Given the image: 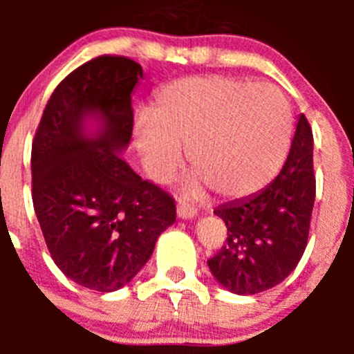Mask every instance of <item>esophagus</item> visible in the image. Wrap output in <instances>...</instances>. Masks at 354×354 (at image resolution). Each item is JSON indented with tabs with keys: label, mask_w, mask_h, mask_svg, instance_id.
Masks as SVG:
<instances>
[{
	"label": "esophagus",
	"mask_w": 354,
	"mask_h": 354,
	"mask_svg": "<svg viewBox=\"0 0 354 354\" xmlns=\"http://www.w3.org/2000/svg\"><path fill=\"white\" fill-rule=\"evenodd\" d=\"M178 216L181 219H192V217L197 216V209L195 205H190V203H185V202H178Z\"/></svg>",
	"instance_id": "34e87169"
}]
</instances>
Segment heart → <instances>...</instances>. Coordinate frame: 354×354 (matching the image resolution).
<instances>
[{
	"label": "heart",
	"instance_id": "obj_1",
	"mask_svg": "<svg viewBox=\"0 0 354 354\" xmlns=\"http://www.w3.org/2000/svg\"><path fill=\"white\" fill-rule=\"evenodd\" d=\"M135 144L147 173L166 181L181 162L195 167L192 187L241 198L262 190L283 167L292 137L288 99L270 85L236 77H185L157 88L152 116L135 121Z\"/></svg>",
	"mask_w": 354,
	"mask_h": 354
}]
</instances>
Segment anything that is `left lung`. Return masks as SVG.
Returning a JSON list of instances; mask_svg holds the SVG:
<instances>
[{
    "label": "left lung",
    "mask_w": 354,
    "mask_h": 354,
    "mask_svg": "<svg viewBox=\"0 0 354 354\" xmlns=\"http://www.w3.org/2000/svg\"><path fill=\"white\" fill-rule=\"evenodd\" d=\"M313 202V133L301 114L276 180L214 210L227 227L224 245L207 260L214 277L236 295H257L286 279L306 248Z\"/></svg>",
    "instance_id": "8db88e82"
}]
</instances>
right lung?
I'll return each instance as SVG.
<instances>
[{"instance_id": "add662e5", "label": "right lung", "mask_w": 354, "mask_h": 354, "mask_svg": "<svg viewBox=\"0 0 354 354\" xmlns=\"http://www.w3.org/2000/svg\"><path fill=\"white\" fill-rule=\"evenodd\" d=\"M142 77L124 56L84 63L55 88L32 142V202L49 253L66 277L99 292L130 283L176 221L174 198L118 156L131 138ZM87 117L100 121L94 138Z\"/></svg>"}]
</instances>
